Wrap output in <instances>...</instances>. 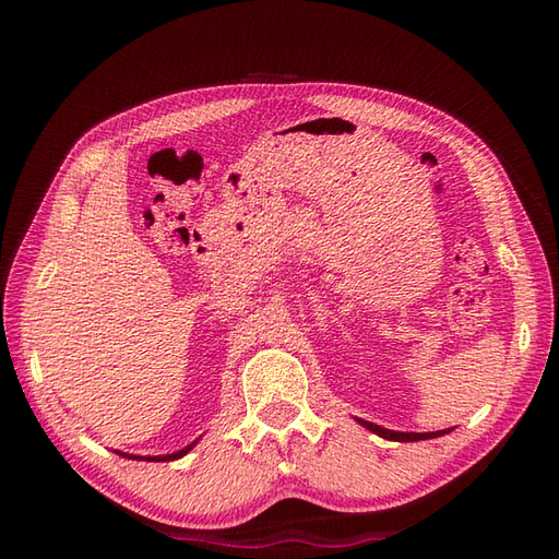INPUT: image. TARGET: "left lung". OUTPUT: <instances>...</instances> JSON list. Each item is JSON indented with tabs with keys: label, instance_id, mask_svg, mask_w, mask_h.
I'll list each match as a JSON object with an SVG mask.
<instances>
[{
	"label": "left lung",
	"instance_id": "obj_1",
	"mask_svg": "<svg viewBox=\"0 0 559 559\" xmlns=\"http://www.w3.org/2000/svg\"><path fill=\"white\" fill-rule=\"evenodd\" d=\"M361 425L366 427V429H370V431H376L378 436H382V438H389V441H399V443H411V441H427V438H438V436H443V433H448L450 429H443V431H429V433H405V431H389V429H384V427H380V425H373V421H364L361 419Z\"/></svg>",
	"mask_w": 559,
	"mask_h": 559
}]
</instances>
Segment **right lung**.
I'll use <instances>...</instances> for the list:
<instances>
[{
	"mask_svg": "<svg viewBox=\"0 0 559 559\" xmlns=\"http://www.w3.org/2000/svg\"><path fill=\"white\" fill-rule=\"evenodd\" d=\"M193 445H195V443L186 445L183 450H179V452H175V454H163V456H146V460H148V462H173V460H179V456H183V454L189 452ZM123 456H132V454H123ZM132 460H142V456H132Z\"/></svg>",
	"mask_w": 559,
	"mask_h": 559,
	"instance_id": "1",
	"label": "right lung"
}]
</instances>
